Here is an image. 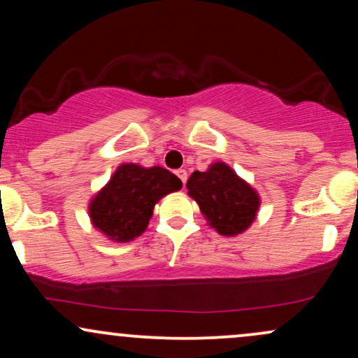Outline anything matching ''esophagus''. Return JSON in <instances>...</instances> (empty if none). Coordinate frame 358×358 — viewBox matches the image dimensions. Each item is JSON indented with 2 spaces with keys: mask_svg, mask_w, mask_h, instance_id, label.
<instances>
[{
  "mask_svg": "<svg viewBox=\"0 0 358 358\" xmlns=\"http://www.w3.org/2000/svg\"><path fill=\"white\" fill-rule=\"evenodd\" d=\"M176 176H178L180 180H182V183L185 185L187 183V180H188V175H187V170H176Z\"/></svg>",
  "mask_w": 358,
  "mask_h": 358,
  "instance_id": "esophagus-1",
  "label": "esophagus"
}]
</instances>
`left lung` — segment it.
<instances>
[{"mask_svg":"<svg viewBox=\"0 0 358 358\" xmlns=\"http://www.w3.org/2000/svg\"><path fill=\"white\" fill-rule=\"evenodd\" d=\"M187 188L208 225L223 236L243 234L260 208L258 193L223 162L193 171Z\"/></svg>","mask_w":358,"mask_h":358,"instance_id":"1","label":"left lung"}]
</instances>
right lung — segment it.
Returning a JSON list of instances; mask_svg holds the SVG:
<instances>
[{
	"mask_svg": "<svg viewBox=\"0 0 358 358\" xmlns=\"http://www.w3.org/2000/svg\"><path fill=\"white\" fill-rule=\"evenodd\" d=\"M180 188V178L166 168L123 163L90 201V220L113 242H130L146 230L158 200Z\"/></svg>",
	"mask_w": 358,
	"mask_h": 358,
	"instance_id": "1",
	"label": "right lung"
}]
</instances>
